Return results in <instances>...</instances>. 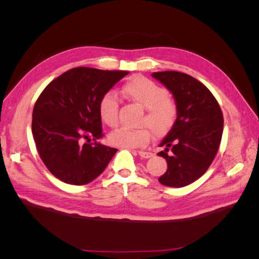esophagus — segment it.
Here are the masks:
<instances>
[{"label": "esophagus", "instance_id": "1", "mask_svg": "<svg viewBox=\"0 0 259 259\" xmlns=\"http://www.w3.org/2000/svg\"><path fill=\"white\" fill-rule=\"evenodd\" d=\"M138 155H139L141 158H145V159L151 158V157L153 156L151 152H148V151H138Z\"/></svg>", "mask_w": 259, "mask_h": 259}]
</instances>
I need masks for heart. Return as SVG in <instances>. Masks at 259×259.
Returning <instances> with one entry per match:
<instances>
[{
	"mask_svg": "<svg viewBox=\"0 0 259 259\" xmlns=\"http://www.w3.org/2000/svg\"><path fill=\"white\" fill-rule=\"evenodd\" d=\"M122 93L146 108L142 123L149 126L156 137L166 136L171 130L177 119V107L167 97L166 89L146 76L135 75L123 84ZM118 109L119 101L114 92H106L99 100V115L102 122L109 126L117 125ZM149 128L147 126L140 129L119 128L109 135V141L113 146L126 149L144 147L151 138V128Z\"/></svg>",
	"mask_w": 259,
	"mask_h": 259,
	"instance_id": "b5f03b06",
	"label": "heart"
}]
</instances>
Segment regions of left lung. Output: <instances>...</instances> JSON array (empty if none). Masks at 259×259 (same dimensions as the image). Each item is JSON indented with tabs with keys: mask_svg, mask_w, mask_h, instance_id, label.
<instances>
[{
	"mask_svg": "<svg viewBox=\"0 0 259 259\" xmlns=\"http://www.w3.org/2000/svg\"><path fill=\"white\" fill-rule=\"evenodd\" d=\"M171 93L177 119L159 147L158 156L166 159L168 169L159 183L163 186H188L207 171L218 151L224 130L221 107L212 93L192 76L163 71L151 74Z\"/></svg>",
	"mask_w": 259,
	"mask_h": 259,
	"instance_id": "8db88e82",
	"label": "left lung"
}]
</instances>
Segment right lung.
I'll return each instance as SVG.
<instances>
[{
	"instance_id": "obj_1",
	"label": "right lung",
	"mask_w": 259,
	"mask_h": 259,
	"mask_svg": "<svg viewBox=\"0 0 259 259\" xmlns=\"http://www.w3.org/2000/svg\"><path fill=\"white\" fill-rule=\"evenodd\" d=\"M126 74L73 68L50 82L38 97L32 113L33 138L42 161L63 183H91L117 152L97 141L103 136L98 103ZM90 138L95 142L84 141Z\"/></svg>"
}]
</instances>
